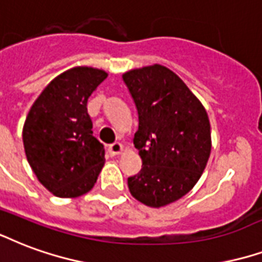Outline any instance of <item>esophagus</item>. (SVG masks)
Segmentation results:
<instances>
[{"label": "esophagus", "mask_w": 262, "mask_h": 262, "mask_svg": "<svg viewBox=\"0 0 262 262\" xmlns=\"http://www.w3.org/2000/svg\"><path fill=\"white\" fill-rule=\"evenodd\" d=\"M122 150H123V146H122L121 143H114V144H111V146L108 147V151H110L111 156H118V154H121Z\"/></svg>", "instance_id": "obj_1"}]
</instances>
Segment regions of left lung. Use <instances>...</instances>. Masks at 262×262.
I'll use <instances>...</instances> for the list:
<instances>
[{"mask_svg": "<svg viewBox=\"0 0 262 262\" xmlns=\"http://www.w3.org/2000/svg\"><path fill=\"white\" fill-rule=\"evenodd\" d=\"M122 79L139 115L133 143L143 162L127 186L143 204L164 207L200 179L211 152L208 115L183 80L162 65L133 69Z\"/></svg>", "mask_w": 262, "mask_h": 262, "instance_id": "left-lung-1", "label": "left lung"}]
</instances>
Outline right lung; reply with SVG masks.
I'll list each match as a JSON object with an SVG mask.
<instances>
[{
  "mask_svg": "<svg viewBox=\"0 0 262 262\" xmlns=\"http://www.w3.org/2000/svg\"><path fill=\"white\" fill-rule=\"evenodd\" d=\"M108 76L101 69L72 68L50 82L28 114L23 146L46 189L79 197L93 189L104 166V146L93 136L87 100Z\"/></svg>",
  "mask_w": 262,
  "mask_h": 262,
  "instance_id": "obj_1",
  "label": "right lung"
}]
</instances>
